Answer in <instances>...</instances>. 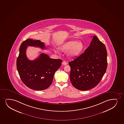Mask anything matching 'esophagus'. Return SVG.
<instances>
[{"mask_svg": "<svg viewBox=\"0 0 124 124\" xmlns=\"http://www.w3.org/2000/svg\"><path fill=\"white\" fill-rule=\"evenodd\" d=\"M67 62H66V61H63V62H62V64L63 65H66L67 64Z\"/></svg>", "mask_w": 124, "mask_h": 124, "instance_id": "34e87169", "label": "esophagus"}]
</instances>
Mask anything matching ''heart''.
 Masks as SVG:
<instances>
[{"instance_id": "heart-1", "label": "heart", "mask_w": 124, "mask_h": 124, "mask_svg": "<svg viewBox=\"0 0 124 124\" xmlns=\"http://www.w3.org/2000/svg\"><path fill=\"white\" fill-rule=\"evenodd\" d=\"M63 50H68V54L70 56H76L79 55L83 49V45L81 42L75 40H71L66 42L61 46Z\"/></svg>"}]
</instances>
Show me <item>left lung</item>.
Listing matches in <instances>:
<instances>
[{
    "instance_id": "1",
    "label": "left lung",
    "mask_w": 124,
    "mask_h": 124,
    "mask_svg": "<svg viewBox=\"0 0 124 124\" xmlns=\"http://www.w3.org/2000/svg\"><path fill=\"white\" fill-rule=\"evenodd\" d=\"M93 37L84 53L69 63L71 83L79 90H89L96 86L107 67L106 46L96 36Z\"/></svg>"
}]
</instances>
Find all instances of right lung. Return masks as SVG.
I'll list each match as a JSON object with an SVG mask.
<instances>
[{
    "instance_id": "obj_1",
    "label": "right lung",
    "mask_w": 124,
    "mask_h": 124,
    "mask_svg": "<svg viewBox=\"0 0 124 124\" xmlns=\"http://www.w3.org/2000/svg\"><path fill=\"white\" fill-rule=\"evenodd\" d=\"M28 46L45 48V44L40 40L28 39L23 42L16 61L20 77L23 82L29 88L44 90L51 85L55 72L60 67L62 61L52 59L44 53L40 54L34 60H29L26 55Z\"/></svg>"
}]
</instances>
